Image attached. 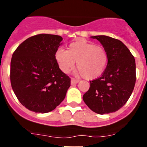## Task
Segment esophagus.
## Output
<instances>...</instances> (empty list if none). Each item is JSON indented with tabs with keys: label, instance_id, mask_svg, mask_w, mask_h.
I'll list each match as a JSON object with an SVG mask.
<instances>
[{
	"label": "esophagus",
	"instance_id": "34e87169",
	"mask_svg": "<svg viewBox=\"0 0 147 147\" xmlns=\"http://www.w3.org/2000/svg\"><path fill=\"white\" fill-rule=\"evenodd\" d=\"M78 82H79L78 79H76L75 78H72L71 79V84H72V85H73V84H77Z\"/></svg>",
	"mask_w": 147,
	"mask_h": 147
}]
</instances>
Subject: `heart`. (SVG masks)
Returning a JSON list of instances; mask_svg holds the SVG:
<instances>
[{
    "label": "heart",
    "instance_id": "heart-1",
    "mask_svg": "<svg viewBox=\"0 0 147 147\" xmlns=\"http://www.w3.org/2000/svg\"><path fill=\"white\" fill-rule=\"evenodd\" d=\"M55 57L59 68L65 73L70 72L77 62L79 72L86 79L99 77L109 60L107 52L103 47L84 40L72 42L67 50L58 49Z\"/></svg>",
    "mask_w": 147,
    "mask_h": 147
}]
</instances>
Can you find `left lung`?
<instances>
[{"label":"left lung","instance_id":"obj_1","mask_svg":"<svg viewBox=\"0 0 147 147\" xmlns=\"http://www.w3.org/2000/svg\"><path fill=\"white\" fill-rule=\"evenodd\" d=\"M91 37L102 43L109 60L102 76L90 82L83 99L96 113H111L121 109L132 94L136 80V61L119 40L104 35Z\"/></svg>","mask_w":147,"mask_h":147}]
</instances>
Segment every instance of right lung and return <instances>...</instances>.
Returning a JSON list of instances; mask_svg holds the SVG:
<instances>
[{"label":"right lung","instance_id":"add662e5","mask_svg":"<svg viewBox=\"0 0 147 147\" xmlns=\"http://www.w3.org/2000/svg\"><path fill=\"white\" fill-rule=\"evenodd\" d=\"M63 38L40 34L21 43L12 55L10 81L21 104L35 113L53 111L65 98L70 78L60 70L55 52Z\"/></svg>","mask_w":147,"mask_h":147}]
</instances>
